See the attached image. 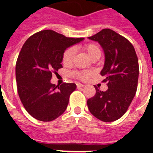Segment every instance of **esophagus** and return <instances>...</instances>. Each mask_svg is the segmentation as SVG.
<instances>
[{
  "label": "esophagus",
  "mask_w": 153,
  "mask_h": 153,
  "mask_svg": "<svg viewBox=\"0 0 153 153\" xmlns=\"http://www.w3.org/2000/svg\"><path fill=\"white\" fill-rule=\"evenodd\" d=\"M76 86H77V88H81V87H83L84 85H82V84L81 83H77Z\"/></svg>",
  "instance_id": "34e87169"
}]
</instances>
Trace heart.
<instances>
[{
	"mask_svg": "<svg viewBox=\"0 0 153 153\" xmlns=\"http://www.w3.org/2000/svg\"><path fill=\"white\" fill-rule=\"evenodd\" d=\"M84 50L87 53V55L92 59L93 57L96 56V55H101V50L97 45L94 44H89L85 45L84 47ZM74 56V49L72 48L67 49L65 52L63 53L62 55V62L65 65L71 64L73 61ZM73 75L75 76L78 79H86L87 78L91 75V72L90 71H82V72H74Z\"/></svg>",
	"mask_w": 153,
	"mask_h": 153,
	"instance_id": "b5f03b06",
	"label": "heart"
}]
</instances>
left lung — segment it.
<instances>
[{"label": "left lung", "mask_w": 153, "mask_h": 153, "mask_svg": "<svg viewBox=\"0 0 153 153\" xmlns=\"http://www.w3.org/2000/svg\"><path fill=\"white\" fill-rule=\"evenodd\" d=\"M98 42L105 54L101 75L105 77L108 90L96 94L87 100L91 114L105 122L116 121L123 116L137 92L139 76L138 59L128 39L109 28L88 37Z\"/></svg>", "instance_id": "8db88e82"}]
</instances>
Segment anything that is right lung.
I'll return each instance as SVG.
<instances>
[{"mask_svg":"<svg viewBox=\"0 0 153 153\" xmlns=\"http://www.w3.org/2000/svg\"><path fill=\"white\" fill-rule=\"evenodd\" d=\"M83 39L44 30L24 44L16 64V86L23 105L34 118L51 121L64 113L76 85L64 82L55 86L51 82L52 73L62 67L66 49Z\"/></svg>","mask_w":153,"mask_h":153,"instance_id":"1","label":"right lung"}]
</instances>
